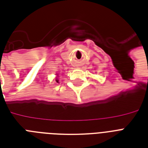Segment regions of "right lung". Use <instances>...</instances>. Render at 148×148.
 Listing matches in <instances>:
<instances>
[{
    "mask_svg": "<svg viewBox=\"0 0 148 148\" xmlns=\"http://www.w3.org/2000/svg\"><path fill=\"white\" fill-rule=\"evenodd\" d=\"M56 81H57V82H58V80H56Z\"/></svg>",
    "mask_w": 148,
    "mask_h": 148,
    "instance_id": "right-lung-1",
    "label": "right lung"
}]
</instances>
